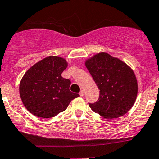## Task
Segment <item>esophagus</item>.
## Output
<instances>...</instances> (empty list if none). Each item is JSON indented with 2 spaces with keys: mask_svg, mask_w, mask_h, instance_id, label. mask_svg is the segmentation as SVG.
I'll return each instance as SVG.
<instances>
[{
  "mask_svg": "<svg viewBox=\"0 0 159 159\" xmlns=\"http://www.w3.org/2000/svg\"><path fill=\"white\" fill-rule=\"evenodd\" d=\"M79 94H80V96H81V97H83V96L84 95V90H81V91H80Z\"/></svg>",
  "mask_w": 159,
  "mask_h": 159,
  "instance_id": "obj_1",
  "label": "esophagus"
}]
</instances>
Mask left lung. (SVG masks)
<instances>
[{"mask_svg":"<svg viewBox=\"0 0 159 159\" xmlns=\"http://www.w3.org/2000/svg\"><path fill=\"white\" fill-rule=\"evenodd\" d=\"M85 66L100 90L99 98L89 104L93 111L105 118H116L132 108L138 82L131 68L108 53L101 52L85 61Z\"/></svg>","mask_w":159,"mask_h":159,"instance_id":"left-lung-1","label":"left lung"}]
</instances>
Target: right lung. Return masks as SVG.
<instances>
[{
    "label": "right lung",
    "mask_w": 159,
    "mask_h": 159,
    "mask_svg": "<svg viewBox=\"0 0 159 159\" xmlns=\"http://www.w3.org/2000/svg\"><path fill=\"white\" fill-rule=\"evenodd\" d=\"M68 62L59 56H48L25 72L19 86L27 110L39 118H50L68 108L79 94L70 91V81L61 77Z\"/></svg>",
    "instance_id": "add662e5"
}]
</instances>
